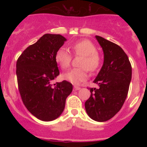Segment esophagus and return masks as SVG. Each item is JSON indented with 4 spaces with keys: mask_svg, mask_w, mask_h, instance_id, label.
Masks as SVG:
<instances>
[{
    "mask_svg": "<svg viewBox=\"0 0 147 147\" xmlns=\"http://www.w3.org/2000/svg\"><path fill=\"white\" fill-rule=\"evenodd\" d=\"M74 88L75 90H80V87L79 86H76V85H74Z\"/></svg>",
    "mask_w": 147,
    "mask_h": 147,
    "instance_id": "obj_1",
    "label": "esophagus"
}]
</instances>
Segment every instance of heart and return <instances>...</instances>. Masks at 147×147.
<instances>
[{
  "label": "heart",
  "mask_w": 147,
  "mask_h": 147,
  "mask_svg": "<svg viewBox=\"0 0 147 147\" xmlns=\"http://www.w3.org/2000/svg\"><path fill=\"white\" fill-rule=\"evenodd\" d=\"M75 55H82L83 58L80 63V68H72L63 73L62 78L73 84H80L88 78L87 69L89 71H96L100 66L101 59L96 52V45L88 40H82L74 42L71 46ZM55 60L62 69H65L71 62V54L65 48L58 49L55 54Z\"/></svg>",
  "instance_id": "1"
}]
</instances>
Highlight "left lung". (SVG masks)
Returning a JSON list of instances; mask_svg holds the SVG:
<instances>
[{
	"label": "left lung",
	"instance_id": "8db88e82",
	"mask_svg": "<svg viewBox=\"0 0 147 147\" xmlns=\"http://www.w3.org/2000/svg\"><path fill=\"white\" fill-rule=\"evenodd\" d=\"M104 52V63L90 88L91 95L85 103L86 112L96 121H108L124 105L132 78V67L124 50L109 40L96 36Z\"/></svg>",
	"mask_w": 147,
	"mask_h": 147
}]
</instances>
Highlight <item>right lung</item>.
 Masks as SVG:
<instances>
[{
  "instance_id": "obj_1",
  "label": "right lung",
  "mask_w": 147,
  "mask_h": 147,
  "mask_svg": "<svg viewBox=\"0 0 147 147\" xmlns=\"http://www.w3.org/2000/svg\"><path fill=\"white\" fill-rule=\"evenodd\" d=\"M66 38L60 34H45L29 45L18 58L16 74L23 104L35 117L43 121L57 119L73 85L64 81L51 85L59 75L55 54Z\"/></svg>"
}]
</instances>
